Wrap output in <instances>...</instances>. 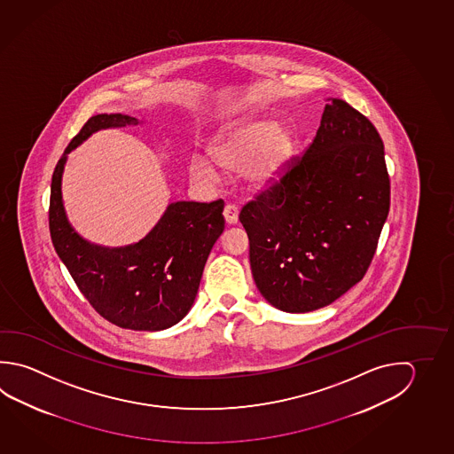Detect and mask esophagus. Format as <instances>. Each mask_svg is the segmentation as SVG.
<instances>
[{"instance_id":"esophagus-1","label":"esophagus","mask_w":454,"mask_h":454,"mask_svg":"<svg viewBox=\"0 0 454 454\" xmlns=\"http://www.w3.org/2000/svg\"><path fill=\"white\" fill-rule=\"evenodd\" d=\"M239 207H235V205H225L223 207V217H225V223H239Z\"/></svg>"}]
</instances>
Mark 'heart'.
Here are the masks:
<instances>
[{
  "instance_id": "obj_1",
  "label": "heart",
  "mask_w": 454,
  "mask_h": 454,
  "mask_svg": "<svg viewBox=\"0 0 454 454\" xmlns=\"http://www.w3.org/2000/svg\"><path fill=\"white\" fill-rule=\"evenodd\" d=\"M294 136L285 124L272 120H247L233 124L209 142L207 153L225 171H241L253 187H265L278 181L294 157ZM192 181L211 185L217 169L207 155L189 160Z\"/></svg>"
}]
</instances>
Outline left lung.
<instances>
[{
    "instance_id": "1",
    "label": "left lung",
    "mask_w": 454,
    "mask_h": 454,
    "mask_svg": "<svg viewBox=\"0 0 454 454\" xmlns=\"http://www.w3.org/2000/svg\"><path fill=\"white\" fill-rule=\"evenodd\" d=\"M388 207L380 132L346 100L330 99L304 155L241 207L257 289L289 314L334 302L372 264Z\"/></svg>"
}]
</instances>
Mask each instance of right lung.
Instances as JSON below:
<instances>
[{
  "label": "right lung",
  "instance_id": "right-lung-1",
  "mask_svg": "<svg viewBox=\"0 0 454 454\" xmlns=\"http://www.w3.org/2000/svg\"><path fill=\"white\" fill-rule=\"evenodd\" d=\"M137 123L121 114H100L84 123L52 174L50 231L58 256L98 314L124 330L160 331L189 314L207 256L223 231V200L171 203L145 239L121 247L82 239L62 201L67 155L92 132Z\"/></svg>",
  "mask_w": 454,
  "mask_h": 454
}]
</instances>
